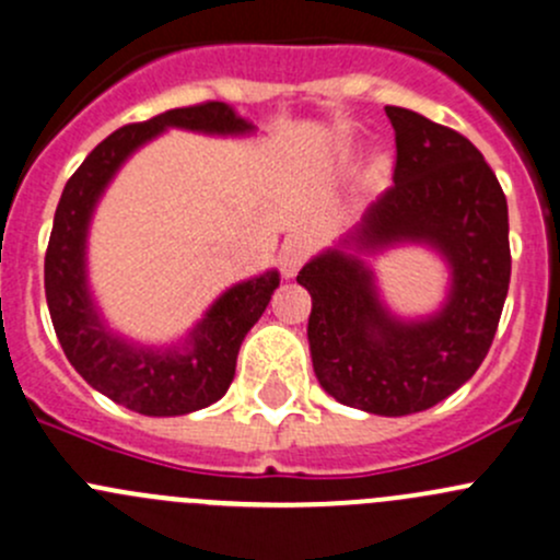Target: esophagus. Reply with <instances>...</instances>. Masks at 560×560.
<instances>
[{"label":"esophagus","mask_w":560,"mask_h":560,"mask_svg":"<svg viewBox=\"0 0 560 560\" xmlns=\"http://www.w3.org/2000/svg\"><path fill=\"white\" fill-rule=\"evenodd\" d=\"M308 259V246L306 241L301 238H287L284 246H281V254H279V268L281 273L287 276V279H292V276L301 270V265Z\"/></svg>","instance_id":"1"}]
</instances>
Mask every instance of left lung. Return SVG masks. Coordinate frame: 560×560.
I'll return each instance as SVG.
<instances>
[{"mask_svg":"<svg viewBox=\"0 0 560 560\" xmlns=\"http://www.w3.org/2000/svg\"><path fill=\"white\" fill-rule=\"evenodd\" d=\"M395 129L393 186L341 246L422 241L453 265L447 306L398 322L376 301L369 268L332 248L298 273L312 292L308 343L325 393L382 417L425 411L482 365L510 290V213L477 145L406 107H385Z\"/></svg>","mask_w":560,"mask_h":560,"instance_id":"1","label":"left lung"}]
</instances>
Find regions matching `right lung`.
Returning a JSON list of instances; mask_svg holds the SVG:
<instances>
[{
    "label": "right lung",
    "mask_w": 560,
    "mask_h": 560,
    "mask_svg": "<svg viewBox=\"0 0 560 560\" xmlns=\"http://www.w3.org/2000/svg\"><path fill=\"white\" fill-rule=\"evenodd\" d=\"M167 127L235 135L248 132L252 124L233 107L208 100L116 129L67 180L45 248V301L67 360L94 389L149 417L189 415L217 404L233 385L241 341L279 287V273H265L224 292L191 332L186 352L135 349L105 330L89 301L83 270L89 217L118 165Z\"/></svg>",
    "instance_id": "1"
}]
</instances>
